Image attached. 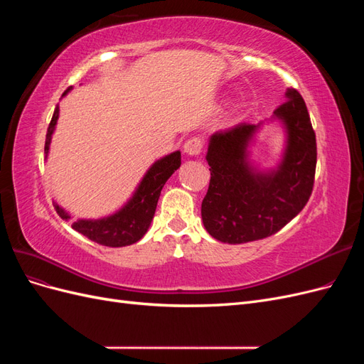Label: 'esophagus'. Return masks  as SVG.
Masks as SVG:
<instances>
[{"label": "esophagus", "instance_id": "esophagus-1", "mask_svg": "<svg viewBox=\"0 0 364 364\" xmlns=\"http://www.w3.org/2000/svg\"><path fill=\"white\" fill-rule=\"evenodd\" d=\"M202 149H203V139L199 138V136H193V138H190L183 144V151L188 153L190 156L199 155V153L202 151Z\"/></svg>", "mask_w": 364, "mask_h": 364}]
</instances>
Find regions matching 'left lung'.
<instances>
[{
  "instance_id": "8db88e82",
  "label": "left lung",
  "mask_w": 364,
  "mask_h": 364,
  "mask_svg": "<svg viewBox=\"0 0 364 364\" xmlns=\"http://www.w3.org/2000/svg\"><path fill=\"white\" fill-rule=\"evenodd\" d=\"M274 115L284 121L289 144L278 171L262 174L246 162V147L257 126L240 123L211 136L206 161L211 171L202 202L206 230L229 245L277 234L299 214L313 193L317 146L302 95L287 91Z\"/></svg>"
}]
</instances>
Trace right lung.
Returning a JSON list of instances; mask_svg holds the SVG:
<instances>
[{"instance_id": "right-lung-1", "label": "right lung", "mask_w": 364, "mask_h": 364, "mask_svg": "<svg viewBox=\"0 0 364 364\" xmlns=\"http://www.w3.org/2000/svg\"><path fill=\"white\" fill-rule=\"evenodd\" d=\"M67 91L63 94H67ZM58 117L59 106L54 109L53 118L48 124L46 138V158L48 155L51 134L54 126H56ZM179 167L181 151H174L171 155L159 159L151 165V168L139 183L136 193L121 211L102 220H77V222L73 223V229L102 246L123 247L136 243L138 240L144 237L153 215H155L162 186ZM54 209H56V213L63 220L70 218V215L59 205H54Z\"/></svg>"}]
</instances>
